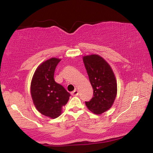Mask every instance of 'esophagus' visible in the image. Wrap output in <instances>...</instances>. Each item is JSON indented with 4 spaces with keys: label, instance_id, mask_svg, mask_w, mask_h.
I'll use <instances>...</instances> for the list:
<instances>
[{
    "label": "esophagus",
    "instance_id": "obj_1",
    "mask_svg": "<svg viewBox=\"0 0 153 153\" xmlns=\"http://www.w3.org/2000/svg\"><path fill=\"white\" fill-rule=\"evenodd\" d=\"M78 94H79V92L77 90H75L74 92H71V95L74 96V97H75V96H78Z\"/></svg>",
    "mask_w": 153,
    "mask_h": 153
}]
</instances>
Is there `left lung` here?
<instances>
[{
	"instance_id": "left-lung-1",
	"label": "left lung",
	"mask_w": 153,
	"mask_h": 153,
	"mask_svg": "<svg viewBox=\"0 0 153 153\" xmlns=\"http://www.w3.org/2000/svg\"><path fill=\"white\" fill-rule=\"evenodd\" d=\"M85 67L93 88V97L86 105L90 111L100 115L112 107L117 92V84L111 66L102 56H83Z\"/></svg>"
}]
</instances>
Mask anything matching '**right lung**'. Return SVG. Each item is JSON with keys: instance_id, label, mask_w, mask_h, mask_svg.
<instances>
[{"instance_id": "right-lung-1", "label": "right lung", "mask_w": 153, "mask_h": 153, "mask_svg": "<svg viewBox=\"0 0 153 153\" xmlns=\"http://www.w3.org/2000/svg\"><path fill=\"white\" fill-rule=\"evenodd\" d=\"M61 59L51 58L37 67L31 82L30 91L33 105L42 115L55 119L61 115L63 107L70 94L54 79L56 67Z\"/></svg>"}]
</instances>
